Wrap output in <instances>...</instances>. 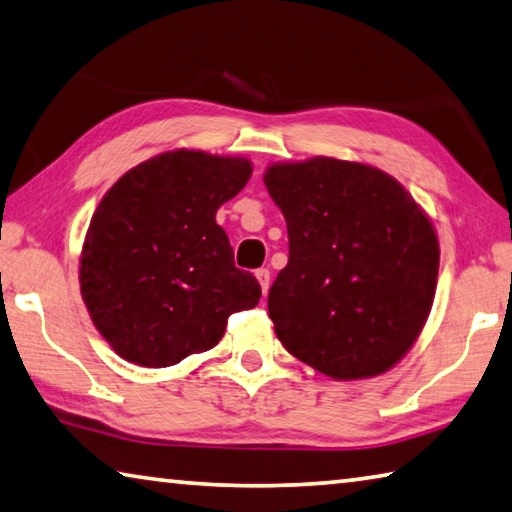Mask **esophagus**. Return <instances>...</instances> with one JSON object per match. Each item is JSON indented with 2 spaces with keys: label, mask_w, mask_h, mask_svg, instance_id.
<instances>
[{
  "label": "esophagus",
  "mask_w": 512,
  "mask_h": 512,
  "mask_svg": "<svg viewBox=\"0 0 512 512\" xmlns=\"http://www.w3.org/2000/svg\"><path fill=\"white\" fill-rule=\"evenodd\" d=\"M256 279H258V283H261L263 294H267V290H270V270H265V267L256 270Z\"/></svg>",
  "instance_id": "34e87169"
}]
</instances>
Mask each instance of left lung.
<instances>
[{
    "instance_id": "8db88e82",
    "label": "left lung",
    "mask_w": 512,
    "mask_h": 512,
    "mask_svg": "<svg viewBox=\"0 0 512 512\" xmlns=\"http://www.w3.org/2000/svg\"><path fill=\"white\" fill-rule=\"evenodd\" d=\"M263 182L290 261L267 297L285 351L333 380L393 369L432 312L441 247L396 177L335 157L276 161Z\"/></svg>"
}]
</instances>
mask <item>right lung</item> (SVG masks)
<instances>
[{
  "label": "right lung",
  "mask_w": 512,
  "mask_h": 512,
  "mask_svg": "<svg viewBox=\"0 0 512 512\" xmlns=\"http://www.w3.org/2000/svg\"><path fill=\"white\" fill-rule=\"evenodd\" d=\"M251 170L247 157L168 150L123 173L98 202L80 251V294L125 362L161 369L209 351L231 312L261 299L215 222Z\"/></svg>",
  "instance_id": "right-lung-1"
}]
</instances>
